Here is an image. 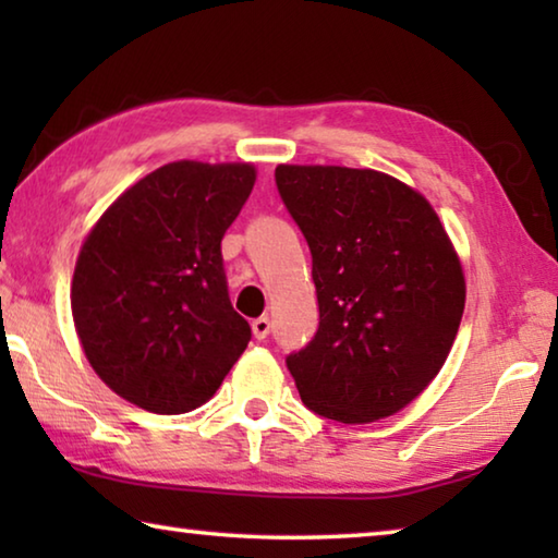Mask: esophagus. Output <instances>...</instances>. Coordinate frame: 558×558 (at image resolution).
Returning <instances> with one entry per match:
<instances>
[{
	"label": "esophagus",
	"mask_w": 558,
	"mask_h": 558,
	"mask_svg": "<svg viewBox=\"0 0 558 558\" xmlns=\"http://www.w3.org/2000/svg\"><path fill=\"white\" fill-rule=\"evenodd\" d=\"M251 329H253V337L256 339H266L268 332H270V319L268 317H258L253 319L251 323Z\"/></svg>",
	"instance_id": "obj_1"
}]
</instances>
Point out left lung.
Listing matches in <instances>:
<instances>
[{"mask_svg":"<svg viewBox=\"0 0 558 558\" xmlns=\"http://www.w3.org/2000/svg\"><path fill=\"white\" fill-rule=\"evenodd\" d=\"M276 184L313 253L319 327L288 356L302 403L374 423L426 391L465 310V272L421 192L376 169L278 165Z\"/></svg>","mask_w":558,"mask_h":558,"instance_id":"8db88e82","label":"left lung"}]
</instances>
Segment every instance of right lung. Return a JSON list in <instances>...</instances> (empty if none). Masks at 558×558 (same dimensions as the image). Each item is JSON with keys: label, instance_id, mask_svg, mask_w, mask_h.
Here are the masks:
<instances>
[{"label": "right lung", "instance_id": "1", "mask_svg": "<svg viewBox=\"0 0 558 558\" xmlns=\"http://www.w3.org/2000/svg\"><path fill=\"white\" fill-rule=\"evenodd\" d=\"M251 162L179 159L125 189L88 231L71 280L78 342L102 384L149 413L204 405L248 347L221 239Z\"/></svg>", "mask_w": 558, "mask_h": 558}]
</instances>
